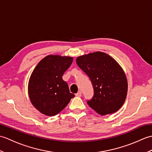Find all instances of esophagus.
Instances as JSON below:
<instances>
[{"label": "esophagus", "mask_w": 152, "mask_h": 152, "mask_svg": "<svg viewBox=\"0 0 152 152\" xmlns=\"http://www.w3.org/2000/svg\"><path fill=\"white\" fill-rule=\"evenodd\" d=\"M76 96H79V97H80V96H82V92H81V91H78V92L76 94Z\"/></svg>", "instance_id": "esophagus-1"}]
</instances>
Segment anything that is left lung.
Instances as JSON below:
<instances>
[{
    "label": "left lung",
    "mask_w": 152,
    "mask_h": 152,
    "mask_svg": "<svg viewBox=\"0 0 152 152\" xmlns=\"http://www.w3.org/2000/svg\"><path fill=\"white\" fill-rule=\"evenodd\" d=\"M76 63L88 76L94 95L87 103L99 114H113L120 108L127 93L122 68L112 57L96 51L77 57Z\"/></svg>",
    "instance_id": "8db88e82"
}]
</instances>
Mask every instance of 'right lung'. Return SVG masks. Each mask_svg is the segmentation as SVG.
<instances>
[{
	"mask_svg": "<svg viewBox=\"0 0 152 152\" xmlns=\"http://www.w3.org/2000/svg\"><path fill=\"white\" fill-rule=\"evenodd\" d=\"M72 61L71 57L50 55L38 63L31 74L28 96L32 104L42 114L57 115L74 96L62 78Z\"/></svg>",
	"mask_w": 152,
	"mask_h": 152,
	"instance_id": "1",
	"label": "right lung"
}]
</instances>
